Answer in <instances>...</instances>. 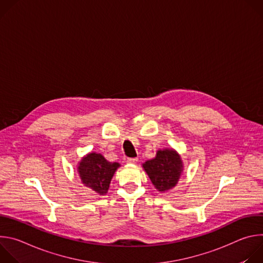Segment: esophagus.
Instances as JSON below:
<instances>
[{"label": "esophagus", "instance_id": "1", "mask_svg": "<svg viewBox=\"0 0 263 263\" xmlns=\"http://www.w3.org/2000/svg\"><path fill=\"white\" fill-rule=\"evenodd\" d=\"M137 160H138L137 158H128V159H127V162H128V163H136Z\"/></svg>", "mask_w": 263, "mask_h": 263}]
</instances>
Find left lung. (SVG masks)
<instances>
[{
    "label": "left lung",
    "mask_w": 263,
    "mask_h": 263,
    "mask_svg": "<svg viewBox=\"0 0 263 263\" xmlns=\"http://www.w3.org/2000/svg\"><path fill=\"white\" fill-rule=\"evenodd\" d=\"M143 168L159 192L172 190L179 181L182 173V161L174 149L158 151L154 159L143 163Z\"/></svg>",
    "instance_id": "1"
}]
</instances>
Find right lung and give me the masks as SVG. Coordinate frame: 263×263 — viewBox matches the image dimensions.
<instances>
[{
  "label": "right lung",
  "instance_id": "1",
  "mask_svg": "<svg viewBox=\"0 0 263 263\" xmlns=\"http://www.w3.org/2000/svg\"><path fill=\"white\" fill-rule=\"evenodd\" d=\"M119 166L118 162H109L101 154L90 153L81 160L78 172L82 182L87 187H90L99 195H105Z\"/></svg>",
  "mask_w": 263,
  "mask_h": 263
}]
</instances>
